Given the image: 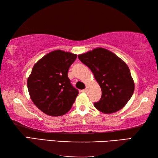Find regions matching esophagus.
Segmentation results:
<instances>
[{
	"label": "esophagus",
	"instance_id": "obj_1",
	"mask_svg": "<svg viewBox=\"0 0 158 158\" xmlns=\"http://www.w3.org/2000/svg\"><path fill=\"white\" fill-rule=\"evenodd\" d=\"M81 91H82L83 93H86V92H87V89H84V90H82Z\"/></svg>",
	"mask_w": 158,
	"mask_h": 158
}]
</instances>
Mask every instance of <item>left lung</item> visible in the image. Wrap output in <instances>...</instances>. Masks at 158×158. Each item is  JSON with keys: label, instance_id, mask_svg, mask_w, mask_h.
Returning <instances> with one entry per match:
<instances>
[{"label": "left lung", "instance_id": "1", "mask_svg": "<svg viewBox=\"0 0 158 158\" xmlns=\"http://www.w3.org/2000/svg\"><path fill=\"white\" fill-rule=\"evenodd\" d=\"M94 74L102 90L95 107L105 114H112L124 107L135 90L130 69L118 56L104 48H96L78 56Z\"/></svg>", "mask_w": 158, "mask_h": 158}]
</instances>
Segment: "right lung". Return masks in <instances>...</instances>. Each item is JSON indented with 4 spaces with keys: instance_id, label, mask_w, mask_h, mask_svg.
Masks as SVG:
<instances>
[{
    "instance_id": "1",
    "label": "right lung",
    "mask_w": 158,
    "mask_h": 158,
    "mask_svg": "<svg viewBox=\"0 0 158 158\" xmlns=\"http://www.w3.org/2000/svg\"><path fill=\"white\" fill-rule=\"evenodd\" d=\"M77 55L62 50L47 53L35 64L27 80L31 100L49 116H63L71 109L79 94L68 77Z\"/></svg>"
}]
</instances>
